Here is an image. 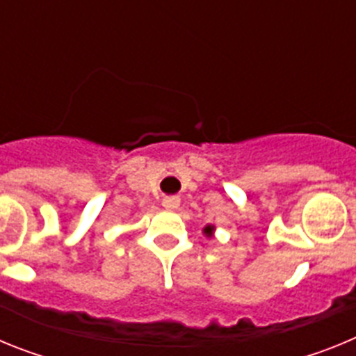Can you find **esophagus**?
Returning <instances> with one entry per match:
<instances>
[{
	"instance_id": "34e87169",
	"label": "esophagus",
	"mask_w": 356,
	"mask_h": 356,
	"mask_svg": "<svg viewBox=\"0 0 356 356\" xmlns=\"http://www.w3.org/2000/svg\"><path fill=\"white\" fill-rule=\"evenodd\" d=\"M162 205L165 207V209H178V207H180V197H165V200L162 201Z\"/></svg>"
}]
</instances>
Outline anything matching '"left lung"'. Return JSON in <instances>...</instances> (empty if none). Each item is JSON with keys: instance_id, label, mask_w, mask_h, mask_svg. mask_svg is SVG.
<instances>
[{"instance_id": "obj_1", "label": "left lung", "mask_w": 356, "mask_h": 356, "mask_svg": "<svg viewBox=\"0 0 356 356\" xmlns=\"http://www.w3.org/2000/svg\"><path fill=\"white\" fill-rule=\"evenodd\" d=\"M212 232H213V226H205V234H207V237H210V235H212Z\"/></svg>"}]
</instances>
